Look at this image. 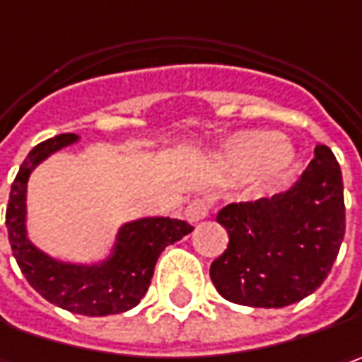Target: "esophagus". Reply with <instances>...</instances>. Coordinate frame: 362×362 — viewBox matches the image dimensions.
<instances>
[{
	"mask_svg": "<svg viewBox=\"0 0 362 362\" xmlns=\"http://www.w3.org/2000/svg\"><path fill=\"white\" fill-rule=\"evenodd\" d=\"M209 214V202L202 200V198H197V200H190L184 209V216L188 223H198L202 221L204 216Z\"/></svg>",
	"mask_w": 362,
	"mask_h": 362,
	"instance_id": "esophagus-1",
	"label": "esophagus"
}]
</instances>
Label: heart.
Masks as SVG:
<instances>
[{
	"instance_id": "heart-1",
	"label": "heart",
	"mask_w": 362,
	"mask_h": 362,
	"mask_svg": "<svg viewBox=\"0 0 362 362\" xmlns=\"http://www.w3.org/2000/svg\"><path fill=\"white\" fill-rule=\"evenodd\" d=\"M221 172L228 178H245L253 186H269L284 178L298 162L290 137L269 129H247L230 135L216 153Z\"/></svg>"
}]
</instances>
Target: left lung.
<instances>
[{"label": "left lung", "mask_w": 362, "mask_h": 362, "mask_svg": "<svg viewBox=\"0 0 362 362\" xmlns=\"http://www.w3.org/2000/svg\"><path fill=\"white\" fill-rule=\"evenodd\" d=\"M228 247L212 261L216 291L233 304L284 308L314 293L344 239V188L334 153L316 146L314 160L288 190L233 202L216 214Z\"/></svg>", "instance_id": "obj_1"}]
</instances>
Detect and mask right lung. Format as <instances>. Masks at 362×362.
Masks as SVG:
<instances>
[{"label": "right lung", "mask_w": 362, "mask_h": 362, "mask_svg": "<svg viewBox=\"0 0 362 362\" xmlns=\"http://www.w3.org/2000/svg\"><path fill=\"white\" fill-rule=\"evenodd\" d=\"M78 141L74 134L56 135L28 153L9 192V245L28 284L50 304L81 316L121 314L146 296L160 253L194 227L170 216H141L117 228L115 241L101 259L78 263L44 253L28 237V180L44 160Z\"/></svg>", "instance_id": "1"}]
</instances>
